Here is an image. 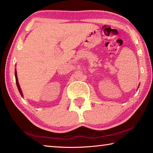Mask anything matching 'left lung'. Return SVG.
Instances as JSON below:
<instances>
[{
	"label": "left lung",
	"instance_id": "8db88e82",
	"mask_svg": "<svg viewBox=\"0 0 153 153\" xmlns=\"http://www.w3.org/2000/svg\"><path fill=\"white\" fill-rule=\"evenodd\" d=\"M138 86H139V85H138Z\"/></svg>",
	"mask_w": 153,
	"mask_h": 153
}]
</instances>
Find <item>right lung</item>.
I'll list each match as a JSON object with an SVG mask.
<instances>
[{
    "label": "right lung",
    "instance_id": "1",
    "mask_svg": "<svg viewBox=\"0 0 153 153\" xmlns=\"http://www.w3.org/2000/svg\"><path fill=\"white\" fill-rule=\"evenodd\" d=\"M15 79H16V86H17V88H18V90H19V93H20V94H21L22 97H23V92H22L21 88V87H20V85H19V84L18 77H17V74H16V69H15Z\"/></svg>",
    "mask_w": 153,
    "mask_h": 153
}]
</instances>
